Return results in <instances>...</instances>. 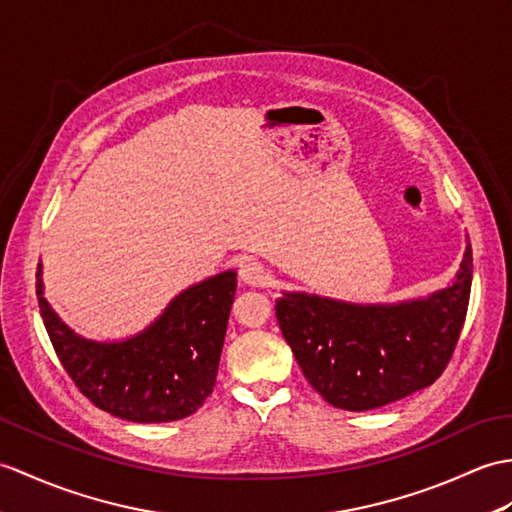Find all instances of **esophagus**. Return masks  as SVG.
Wrapping results in <instances>:
<instances>
[{
    "mask_svg": "<svg viewBox=\"0 0 512 512\" xmlns=\"http://www.w3.org/2000/svg\"><path fill=\"white\" fill-rule=\"evenodd\" d=\"M240 279L248 285H253V288H264V285H268V281H270V275L261 261L246 259L240 266Z\"/></svg>",
    "mask_w": 512,
    "mask_h": 512,
    "instance_id": "1",
    "label": "esophagus"
}]
</instances>
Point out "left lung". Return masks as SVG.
<instances>
[{"label":"left lung","mask_w":512,"mask_h":512,"mask_svg":"<svg viewBox=\"0 0 512 512\" xmlns=\"http://www.w3.org/2000/svg\"><path fill=\"white\" fill-rule=\"evenodd\" d=\"M473 277L471 246L443 290L399 303H347L283 292L277 320L312 388L334 408L364 412L432 386L456 349Z\"/></svg>","instance_id":"left-lung-1"}]
</instances>
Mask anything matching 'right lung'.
<instances>
[{"label":"right lung","mask_w":512,"mask_h":512,"mask_svg":"<svg viewBox=\"0 0 512 512\" xmlns=\"http://www.w3.org/2000/svg\"><path fill=\"white\" fill-rule=\"evenodd\" d=\"M41 318L58 360L100 410L133 423H168L194 414L213 392L237 275L224 270L176 294L135 336L91 340L76 334L43 296Z\"/></svg>","instance_id":"add662e5"}]
</instances>
